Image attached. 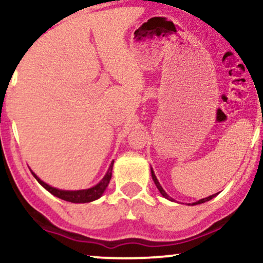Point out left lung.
Masks as SVG:
<instances>
[{
    "mask_svg": "<svg viewBox=\"0 0 263 263\" xmlns=\"http://www.w3.org/2000/svg\"><path fill=\"white\" fill-rule=\"evenodd\" d=\"M151 172H152V177H153V181H154V183H155V185H156V188H158V189H159V192L161 193V195H162V197L166 198V199H168V200H174V199L168 197V194H167V193H166V192L164 191V189H162L161 184L159 183L158 178H156V176H155V174H154V171H153V168H151ZM216 195H217V193H216V194H212V195H210V197H208V198L200 199V200H198V201L193 202V204H191V205H198V204H202V202H205V201H209V200H211V199H212V198H215Z\"/></svg>",
    "mask_w": 263,
    "mask_h": 263,
    "instance_id": "1",
    "label": "left lung"
}]
</instances>
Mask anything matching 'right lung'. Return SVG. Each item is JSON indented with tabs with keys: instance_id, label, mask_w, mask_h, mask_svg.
Returning <instances> with one entry per match:
<instances>
[{
	"instance_id": "1",
	"label": "right lung",
	"mask_w": 263,
	"mask_h": 263,
	"mask_svg": "<svg viewBox=\"0 0 263 263\" xmlns=\"http://www.w3.org/2000/svg\"><path fill=\"white\" fill-rule=\"evenodd\" d=\"M112 165H114V161H111V164H110V166H109L107 174L104 175V177L101 179V182H99V183L93 185V187L88 188V189H80V191H63V189L54 188V187H52V185L45 183L42 179H40L37 176L35 175V172H32L31 170L30 171H31L32 176L36 178V181H37L39 183L46 189V191H48L51 194L54 195V197L63 199V200H65V201L75 202V204H82V202H91L93 200H97V199L102 197L103 193L105 192V189H107L109 182H110V179H111Z\"/></svg>"
}]
</instances>
